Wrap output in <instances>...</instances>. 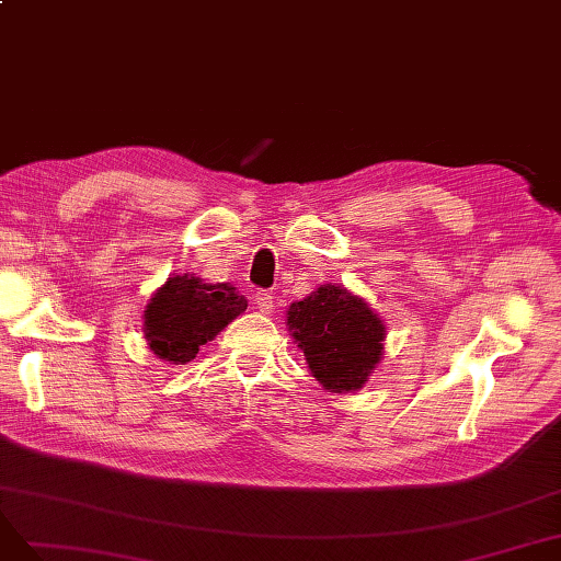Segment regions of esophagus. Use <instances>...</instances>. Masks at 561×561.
I'll list each match as a JSON object with an SVG mask.
<instances>
[{
    "label": "esophagus",
    "instance_id": "esophagus-1",
    "mask_svg": "<svg viewBox=\"0 0 561 561\" xmlns=\"http://www.w3.org/2000/svg\"><path fill=\"white\" fill-rule=\"evenodd\" d=\"M256 305H259V310H261L263 314L275 312V296L267 294V291H259V294H256Z\"/></svg>",
    "mask_w": 561,
    "mask_h": 561
}]
</instances>
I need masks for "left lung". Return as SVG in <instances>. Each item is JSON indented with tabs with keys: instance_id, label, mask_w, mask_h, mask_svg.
<instances>
[{
	"instance_id": "1",
	"label": "left lung",
	"mask_w": 561,
	"mask_h": 561,
	"mask_svg": "<svg viewBox=\"0 0 561 561\" xmlns=\"http://www.w3.org/2000/svg\"><path fill=\"white\" fill-rule=\"evenodd\" d=\"M286 327L302 350L307 368L331 393L358 391L385 354V321L366 298L340 284H321L288 305Z\"/></svg>"
}]
</instances>
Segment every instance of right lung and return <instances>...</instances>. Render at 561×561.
<instances>
[{
    "label": "right lung",
    "mask_w": 561,
    "mask_h": 561,
    "mask_svg": "<svg viewBox=\"0 0 561 561\" xmlns=\"http://www.w3.org/2000/svg\"><path fill=\"white\" fill-rule=\"evenodd\" d=\"M244 310L247 298L232 284L172 275L147 302L144 337L158 358L184 366Z\"/></svg>",
    "instance_id": "obj_1"
}]
</instances>
